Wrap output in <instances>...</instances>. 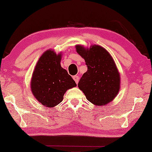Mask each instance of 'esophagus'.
<instances>
[{
    "mask_svg": "<svg viewBox=\"0 0 152 152\" xmlns=\"http://www.w3.org/2000/svg\"><path fill=\"white\" fill-rule=\"evenodd\" d=\"M72 78H73V80H75V82L76 84H77L79 82V77L77 75H75L72 77Z\"/></svg>",
    "mask_w": 152,
    "mask_h": 152,
    "instance_id": "34e87169",
    "label": "esophagus"
}]
</instances>
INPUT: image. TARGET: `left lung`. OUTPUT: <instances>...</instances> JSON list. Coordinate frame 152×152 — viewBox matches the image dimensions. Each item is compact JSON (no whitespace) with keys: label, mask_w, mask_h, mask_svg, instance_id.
Wrapping results in <instances>:
<instances>
[{"label":"left lung","mask_w":152,"mask_h":152,"mask_svg":"<svg viewBox=\"0 0 152 152\" xmlns=\"http://www.w3.org/2000/svg\"><path fill=\"white\" fill-rule=\"evenodd\" d=\"M75 47L88 68L78 83L79 88L93 104L106 105L116 97L120 86V73L113 58L99 45L89 48L80 45Z\"/></svg>","instance_id":"obj_1"}]
</instances>
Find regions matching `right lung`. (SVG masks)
I'll return each mask as SVG.
<instances>
[{"instance_id": "add662e5", "label": "right lung", "mask_w": 152, "mask_h": 152, "mask_svg": "<svg viewBox=\"0 0 152 152\" xmlns=\"http://www.w3.org/2000/svg\"><path fill=\"white\" fill-rule=\"evenodd\" d=\"M61 55L54 50L45 51L39 58L31 80V89L39 102L47 107H54L63 100L64 93L77 86L61 66Z\"/></svg>"}]
</instances>
